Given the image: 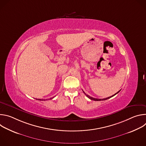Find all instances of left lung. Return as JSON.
Here are the masks:
<instances>
[{
    "label": "left lung",
    "instance_id": "obj_1",
    "mask_svg": "<svg viewBox=\"0 0 146 146\" xmlns=\"http://www.w3.org/2000/svg\"><path fill=\"white\" fill-rule=\"evenodd\" d=\"M121 90H119L118 92H117L116 94H115L114 95H112V96H109V97H108V98H103V99H97V98H92V97H91V96H89V95H87L84 91H83V92L84 93V94L89 98V99H90L91 100H95V101H101V100H107V99H109V98H111V97H113V96H114V95H115L116 94H117L119 91H120Z\"/></svg>",
    "mask_w": 146,
    "mask_h": 146
}]
</instances>
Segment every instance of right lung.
I'll use <instances>...</instances> for the list:
<instances>
[{
  "mask_svg": "<svg viewBox=\"0 0 146 146\" xmlns=\"http://www.w3.org/2000/svg\"><path fill=\"white\" fill-rule=\"evenodd\" d=\"M55 97V96H54ZM54 98V97H52V98H50V99H53ZM37 99V100H45L44 99ZM46 100H47V99H46Z\"/></svg>",
  "mask_w": 146,
  "mask_h": 146,
  "instance_id": "right-lung-1",
  "label": "right lung"
}]
</instances>
